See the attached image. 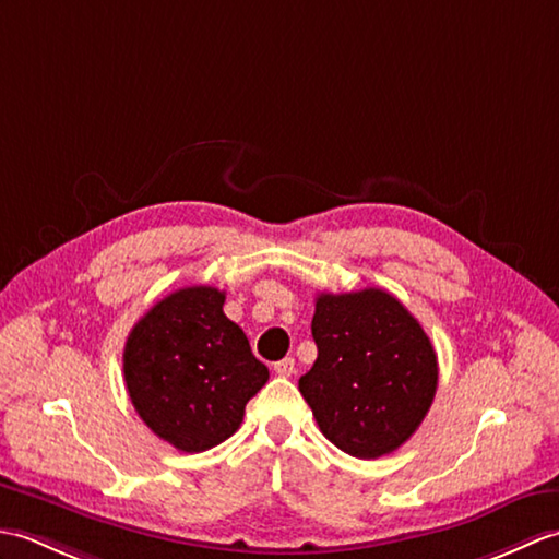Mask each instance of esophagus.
I'll return each mask as SVG.
<instances>
[{
	"label": "esophagus",
	"mask_w": 559,
	"mask_h": 559,
	"mask_svg": "<svg viewBox=\"0 0 559 559\" xmlns=\"http://www.w3.org/2000/svg\"><path fill=\"white\" fill-rule=\"evenodd\" d=\"M273 370H276L278 377H293L295 374V360L293 358H283L278 362H273Z\"/></svg>",
	"instance_id": "obj_1"
}]
</instances>
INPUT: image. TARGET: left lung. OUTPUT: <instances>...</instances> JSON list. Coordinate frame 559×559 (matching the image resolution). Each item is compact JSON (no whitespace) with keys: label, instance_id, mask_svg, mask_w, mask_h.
<instances>
[{"label":"left lung","instance_id":"obj_1","mask_svg":"<svg viewBox=\"0 0 559 559\" xmlns=\"http://www.w3.org/2000/svg\"><path fill=\"white\" fill-rule=\"evenodd\" d=\"M317 360L300 394L331 444L355 459L396 451L437 391V353L406 307L382 288L317 295Z\"/></svg>","mask_w":559,"mask_h":559}]
</instances>
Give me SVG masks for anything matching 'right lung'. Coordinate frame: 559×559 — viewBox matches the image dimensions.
<instances>
[{"mask_svg":"<svg viewBox=\"0 0 559 559\" xmlns=\"http://www.w3.org/2000/svg\"><path fill=\"white\" fill-rule=\"evenodd\" d=\"M223 302L225 293L211 286L175 290L139 319L124 346V382L139 418L187 454L225 442L269 382V367Z\"/></svg>","mask_w":559,"mask_h":559,"instance_id":"obj_1","label":"right lung"}]
</instances>
